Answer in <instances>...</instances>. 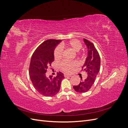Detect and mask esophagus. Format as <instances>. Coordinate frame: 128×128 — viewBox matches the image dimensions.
I'll use <instances>...</instances> for the list:
<instances>
[{
    "label": "esophagus",
    "instance_id": "1",
    "mask_svg": "<svg viewBox=\"0 0 128 128\" xmlns=\"http://www.w3.org/2000/svg\"><path fill=\"white\" fill-rule=\"evenodd\" d=\"M64 76L65 77H71V76H72L71 75H70V74H65Z\"/></svg>",
    "mask_w": 128,
    "mask_h": 128
}]
</instances>
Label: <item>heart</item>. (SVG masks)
I'll use <instances>...</instances> for the list:
<instances>
[{
  "mask_svg": "<svg viewBox=\"0 0 128 128\" xmlns=\"http://www.w3.org/2000/svg\"><path fill=\"white\" fill-rule=\"evenodd\" d=\"M62 47H66L72 49L75 52H78L82 47V44L80 42L76 40H73L67 43H63L61 44ZM61 46L56 47L54 52V57L56 60H60L62 56L63 49ZM76 62H67L64 61L60 64V67L62 70L66 72H70L72 69L77 66Z\"/></svg>",
  "mask_w": 128,
  "mask_h": 128,
  "instance_id": "1",
  "label": "heart"
}]
</instances>
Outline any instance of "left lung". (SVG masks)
<instances>
[{"instance_id": "8db88e82", "label": "left lung", "mask_w": 128, "mask_h": 128, "mask_svg": "<svg viewBox=\"0 0 128 128\" xmlns=\"http://www.w3.org/2000/svg\"><path fill=\"white\" fill-rule=\"evenodd\" d=\"M83 41L87 47L88 56L82 67V70L87 76L85 79H82V76H80V82L78 86H73L75 91L78 93H84L90 90L100 68V58L94 45L86 39H83Z\"/></svg>"}]
</instances>
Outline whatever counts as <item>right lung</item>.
Returning a JSON list of instances; mask_svg holds the SVG:
<instances>
[{
	"instance_id": "1",
	"label": "right lung",
	"mask_w": 128,
	"mask_h": 128,
	"mask_svg": "<svg viewBox=\"0 0 128 128\" xmlns=\"http://www.w3.org/2000/svg\"><path fill=\"white\" fill-rule=\"evenodd\" d=\"M61 40H48L45 41L36 48L31 58L29 76L34 88L40 94L52 96L59 92L64 75L58 72L56 77H48L47 69L54 60V52Z\"/></svg>"
}]
</instances>
